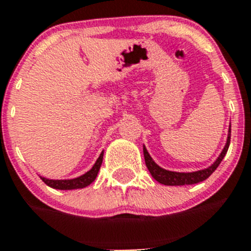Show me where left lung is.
Returning a JSON list of instances; mask_svg holds the SVG:
<instances>
[{"instance_id":"left-lung-1","label":"left lung","mask_w":251,"mask_h":251,"mask_svg":"<svg viewBox=\"0 0 251 251\" xmlns=\"http://www.w3.org/2000/svg\"><path fill=\"white\" fill-rule=\"evenodd\" d=\"M229 144H230V128H229V134L228 139H226V144L224 147L223 151L221 152L218 159L216 160V163L212 166H209L206 170L196 171V173H174V171H168L157 166L156 164L152 161L150 155L148 154L147 149L144 148V159H145V165H147L148 170L150 171L152 177L157 181V182L163 183V185L168 186H181V185H193V183H199L201 181H204L208 178L209 176L213 174V171L218 168L221 161L223 160L224 155L228 151Z\"/></svg>"}]
</instances>
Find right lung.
<instances>
[{"label": "right lung", "mask_w": 251, "mask_h": 251, "mask_svg": "<svg viewBox=\"0 0 251 251\" xmlns=\"http://www.w3.org/2000/svg\"><path fill=\"white\" fill-rule=\"evenodd\" d=\"M102 159H103V152H101V155H100V157L97 159L94 168L88 171V173H86L85 175L80 176V177L73 178V180H48V178L42 177V180L44 181V183H47L48 186H50V187L52 188H56V190H74V188H83L86 187V186L90 185L91 182H94L97 174H99L100 168H101L102 165Z\"/></svg>", "instance_id": "1"}]
</instances>
